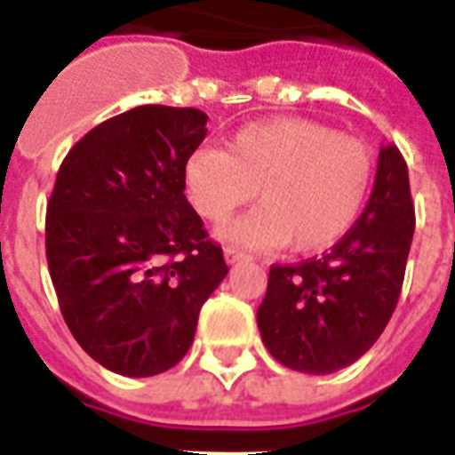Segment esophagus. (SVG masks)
I'll list each match as a JSON object with an SVG mask.
<instances>
[{
	"mask_svg": "<svg viewBox=\"0 0 455 455\" xmlns=\"http://www.w3.org/2000/svg\"><path fill=\"white\" fill-rule=\"evenodd\" d=\"M224 259H227L228 266H234V263H243V260H249L251 256L249 253H243V251L234 249V246H228V249H224Z\"/></svg>",
	"mask_w": 455,
	"mask_h": 455,
	"instance_id": "1",
	"label": "esophagus"
}]
</instances>
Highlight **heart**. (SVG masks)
I'll return each mask as SVG.
<instances>
[{
	"instance_id": "obj_1",
	"label": "heart",
	"mask_w": 455,
	"mask_h": 455,
	"mask_svg": "<svg viewBox=\"0 0 455 455\" xmlns=\"http://www.w3.org/2000/svg\"><path fill=\"white\" fill-rule=\"evenodd\" d=\"M374 182V155L360 138L305 117H273L236 130L227 150L199 148L184 162V189L195 212L227 221L256 196L251 214L221 231L249 249L293 241L315 253L357 224Z\"/></svg>"
}]
</instances>
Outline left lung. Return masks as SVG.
Instances as JSON below:
<instances>
[{"instance_id":"obj_1","label":"left lung","mask_w":455,"mask_h":455,"mask_svg":"<svg viewBox=\"0 0 455 455\" xmlns=\"http://www.w3.org/2000/svg\"><path fill=\"white\" fill-rule=\"evenodd\" d=\"M411 238L409 170L389 142L357 224L320 259L271 266L256 315L268 352L305 374H332L360 360L396 307Z\"/></svg>"}]
</instances>
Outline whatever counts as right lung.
Returning a JSON list of instances; mask_svg holds the SVG:
<instances>
[{"label":"right lung","instance_id":"obj_1","mask_svg":"<svg viewBox=\"0 0 455 455\" xmlns=\"http://www.w3.org/2000/svg\"><path fill=\"white\" fill-rule=\"evenodd\" d=\"M206 120L196 108H132L78 140L56 174L46 260L63 320L123 377L182 360L202 305L228 273L184 196V162Z\"/></svg>","mask_w":455,"mask_h":455}]
</instances>
